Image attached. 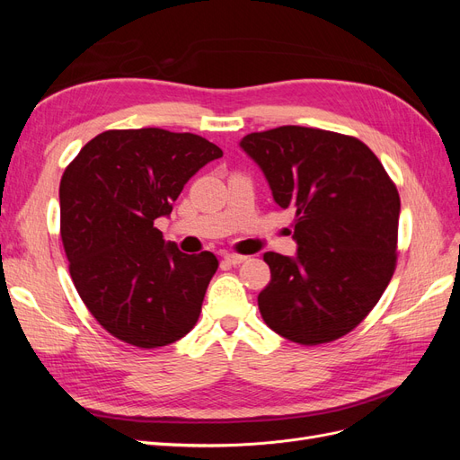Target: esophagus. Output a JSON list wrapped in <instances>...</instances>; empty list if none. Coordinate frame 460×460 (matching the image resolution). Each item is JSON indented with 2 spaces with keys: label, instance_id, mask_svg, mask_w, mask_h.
Instances as JSON below:
<instances>
[{
  "label": "esophagus",
  "instance_id": "esophagus-1",
  "mask_svg": "<svg viewBox=\"0 0 460 460\" xmlns=\"http://www.w3.org/2000/svg\"><path fill=\"white\" fill-rule=\"evenodd\" d=\"M243 261H247V257H243V255H235V253H226L225 255V262H228V264H242Z\"/></svg>",
  "mask_w": 460,
  "mask_h": 460
}]
</instances>
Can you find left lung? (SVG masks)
<instances>
[{
    "instance_id": "1",
    "label": "left lung",
    "mask_w": 460,
    "mask_h": 460,
    "mask_svg": "<svg viewBox=\"0 0 460 460\" xmlns=\"http://www.w3.org/2000/svg\"><path fill=\"white\" fill-rule=\"evenodd\" d=\"M296 215L297 255L264 253L270 282L264 323L301 345L338 340L380 301L397 264L399 191L380 159L353 136L278 127L240 142Z\"/></svg>"
}]
</instances>
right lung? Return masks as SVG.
<instances>
[{"label":"right lung","instance_id":"obj_1","mask_svg":"<svg viewBox=\"0 0 460 460\" xmlns=\"http://www.w3.org/2000/svg\"><path fill=\"white\" fill-rule=\"evenodd\" d=\"M218 157L222 149L198 134L107 130L65 169L59 201L68 270L111 336L155 349L196 326L218 261L164 243L153 222L169 217L188 180Z\"/></svg>","mask_w":460,"mask_h":460}]
</instances>
